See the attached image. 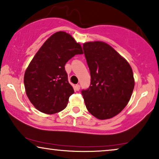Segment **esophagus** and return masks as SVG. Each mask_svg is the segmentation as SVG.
I'll return each mask as SVG.
<instances>
[{
	"label": "esophagus",
	"instance_id": "34e87169",
	"mask_svg": "<svg viewBox=\"0 0 159 159\" xmlns=\"http://www.w3.org/2000/svg\"><path fill=\"white\" fill-rule=\"evenodd\" d=\"M80 84H76V85H75V90H77V91H78V90H80Z\"/></svg>",
	"mask_w": 159,
	"mask_h": 159
}]
</instances>
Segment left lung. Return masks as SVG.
I'll use <instances>...</instances> for the list:
<instances>
[{"mask_svg":"<svg viewBox=\"0 0 159 159\" xmlns=\"http://www.w3.org/2000/svg\"><path fill=\"white\" fill-rule=\"evenodd\" d=\"M83 50L91 77L90 87L81 92L86 108L100 120L112 118L131 98L134 88L132 69L107 43L86 42Z\"/></svg>","mask_w":159,"mask_h":159,"instance_id":"8db88e82","label":"left lung"}]
</instances>
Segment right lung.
<instances>
[{
	"label": "right lung",
	"mask_w": 159,
	"mask_h": 159,
	"mask_svg": "<svg viewBox=\"0 0 159 159\" xmlns=\"http://www.w3.org/2000/svg\"><path fill=\"white\" fill-rule=\"evenodd\" d=\"M82 53L81 45L63 31L52 35L39 49L24 76L27 96L39 111L52 115L66 107L75 91L68 81L65 65Z\"/></svg>",
	"instance_id": "right-lung-1"
}]
</instances>
